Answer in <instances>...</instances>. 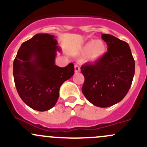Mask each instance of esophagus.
<instances>
[{
    "label": "esophagus",
    "instance_id": "34e87169",
    "mask_svg": "<svg viewBox=\"0 0 147 147\" xmlns=\"http://www.w3.org/2000/svg\"><path fill=\"white\" fill-rule=\"evenodd\" d=\"M80 71V65H75V72L77 73V72H79Z\"/></svg>",
    "mask_w": 147,
    "mask_h": 147
}]
</instances>
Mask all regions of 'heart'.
Returning a JSON list of instances; mask_svg holds the SVG:
<instances>
[{
	"label": "heart",
	"instance_id": "b5f03b06",
	"mask_svg": "<svg viewBox=\"0 0 147 147\" xmlns=\"http://www.w3.org/2000/svg\"><path fill=\"white\" fill-rule=\"evenodd\" d=\"M107 50L106 43L102 40H92L86 42L80 50L87 62H96L103 57Z\"/></svg>",
	"mask_w": 147,
	"mask_h": 147
}]
</instances>
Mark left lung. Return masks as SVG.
<instances>
[{"instance_id":"obj_1","label":"left lung","mask_w":147,"mask_h":147,"mask_svg":"<svg viewBox=\"0 0 147 147\" xmlns=\"http://www.w3.org/2000/svg\"><path fill=\"white\" fill-rule=\"evenodd\" d=\"M102 38L108 52L94 64H84L81 72L84 77L82 91L93 105L108 107L124 98L131 85L135 63L129 45L108 34Z\"/></svg>"}]
</instances>
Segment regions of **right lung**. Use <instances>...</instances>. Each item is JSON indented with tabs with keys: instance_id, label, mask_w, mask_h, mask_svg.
<instances>
[{
	"instance_id": "right-lung-1",
	"label": "right lung",
	"mask_w": 147,
	"mask_h": 147,
	"mask_svg": "<svg viewBox=\"0 0 147 147\" xmlns=\"http://www.w3.org/2000/svg\"><path fill=\"white\" fill-rule=\"evenodd\" d=\"M61 51L55 35L38 33L22 44L13 62V77L18 93L35 110L44 112L55 105L60 86L72 78L74 65H55Z\"/></svg>"
}]
</instances>
